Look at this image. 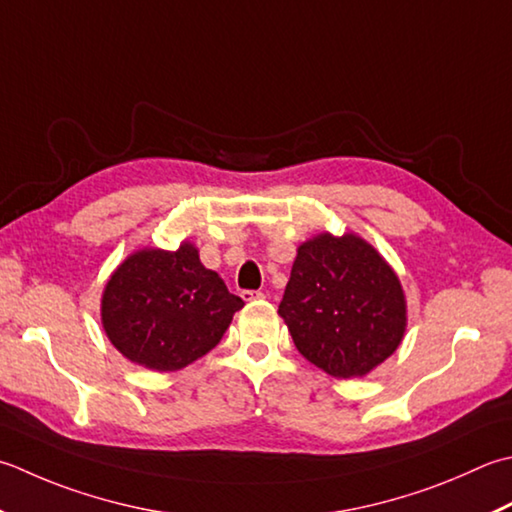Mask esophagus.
Here are the masks:
<instances>
[{
  "label": "esophagus",
  "instance_id": "34e87169",
  "mask_svg": "<svg viewBox=\"0 0 512 512\" xmlns=\"http://www.w3.org/2000/svg\"><path fill=\"white\" fill-rule=\"evenodd\" d=\"M242 299L244 302H255V299H264V293H259V290H242Z\"/></svg>",
  "mask_w": 512,
  "mask_h": 512
}]
</instances>
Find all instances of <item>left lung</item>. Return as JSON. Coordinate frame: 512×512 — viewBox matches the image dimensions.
I'll list each match as a JSON object with an SVG mask.
<instances>
[{"label":"left lung","instance_id":"1","mask_svg":"<svg viewBox=\"0 0 512 512\" xmlns=\"http://www.w3.org/2000/svg\"><path fill=\"white\" fill-rule=\"evenodd\" d=\"M279 315L299 353L337 379L373 373L408 326L397 273L355 233H319L299 244Z\"/></svg>","mask_w":512,"mask_h":512}]
</instances>
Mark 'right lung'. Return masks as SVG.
Masks as SVG:
<instances>
[{"mask_svg": "<svg viewBox=\"0 0 512 512\" xmlns=\"http://www.w3.org/2000/svg\"><path fill=\"white\" fill-rule=\"evenodd\" d=\"M242 306L184 239L177 250L139 248L113 270L102 293V326L128 362L175 373L222 342Z\"/></svg>", "mask_w": 512, "mask_h": 512, "instance_id": "1", "label": "right lung"}]
</instances>
